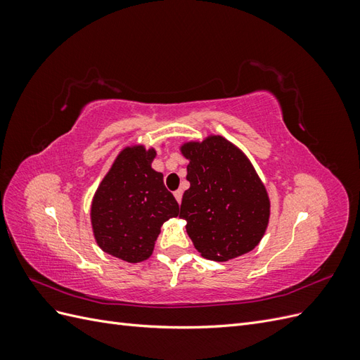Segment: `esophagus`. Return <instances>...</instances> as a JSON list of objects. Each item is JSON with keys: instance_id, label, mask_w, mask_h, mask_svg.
<instances>
[{"instance_id": "esophagus-1", "label": "esophagus", "mask_w": 360, "mask_h": 360, "mask_svg": "<svg viewBox=\"0 0 360 360\" xmlns=\"http://www.w3.org/2000/svg\"><path fill=\"white\" fill-rule=\"evenodd\" d=\"M174 197H176L177 202L180 204L181 202V197H183V191H176V192H174Z\"/></svg>"}]
</instances>
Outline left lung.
<instances>
[{"label": "left lung", "mask_w": 360, "mask_h": 360, "mask_svg": "<svg viewBox=\"0 0 360 360\" xmlns=\"http://www.w3.org/2000/svg\"><path fill=\"white\" fill-rule=\"evenodd\" d=\"M189 160L180 217L195 249L213 261L248 254L263 238L270 200L243 151L221 135L189 141L180 147Z\"/></svg>", "instance_id": "1"}]
</instances>
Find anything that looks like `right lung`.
<instances>
[{
    "instance_id": "right-lung-1",
    "label": "right lung",
    "mask_w": 360,
    "mask_h": 360,
    "mask_svg": "<svg viewBox=\"0 0 360 360\" xmlns=\"http://www.w3.org/2000/svg\"><path fill=\"white\" fill-rule=\"evenodd\" d=\"M155 148L130 146L120 151L91 201V226L103 252L127 263L153 254L160 226L179 214V204L151 168Z\"/></svg>"
}]
</instances>
